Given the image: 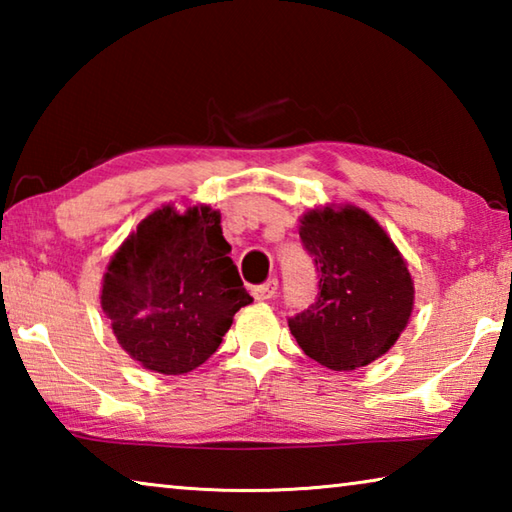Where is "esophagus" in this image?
<instances>
[{
    "label": "esophagus",
    "mask_w": 512,
    "mask_h": 512,
    "mask_svg": "<svg viewBox=\"0 0 512 512\" xmlns=\"http://www.w3.org/2000/svg\"><path fill=\"white\" fill-rule=\"evenodd\" d=\"M275 293H277V280L259 284V287L253 289L255 300H271V298H275Z\"/></svg>",
    "instance_id": "1"
}]
</instances>
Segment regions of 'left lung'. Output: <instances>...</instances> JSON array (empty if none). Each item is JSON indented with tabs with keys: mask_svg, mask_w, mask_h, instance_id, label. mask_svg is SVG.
I'll return each mask as SVG.
<instances>
[{
	"mask_svg": "<svg viewBox=\"0 0 512 512\" xmlns=\"http://www.w3.org/2000/svg\"><path fill=\"white\" fill-rule=\"evenodd\" d=\"M298 232L320 289L314 305L289 318L302 352L329 370H357L384 357L409 325L415 300L393 239L354 205L307 210Z\"/></svg>",
	"mask_w": 512,
	"mask_h": 512,
	"instance_id": "8db88e82",
	"label": "left lung"
}]
</instances>
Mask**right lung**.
<instances>
[{
    "label": "right lung",
    "mask_w": 512,
    "mask_h": 512,
    "mask_svg": "<svg viewBox=\"0 0 512 512\" xmlns=\"http://www.w3.org/2000/svg\"><path fill=\"white\" fill-rule=\"evenodd\" d=\"M221 212L210 205H162L112 255L101 309L121 350L151 372L185 375L219 350L244 289Z\"/></svg>",
    "instance_id": "obj_1"
}]
</instances>
